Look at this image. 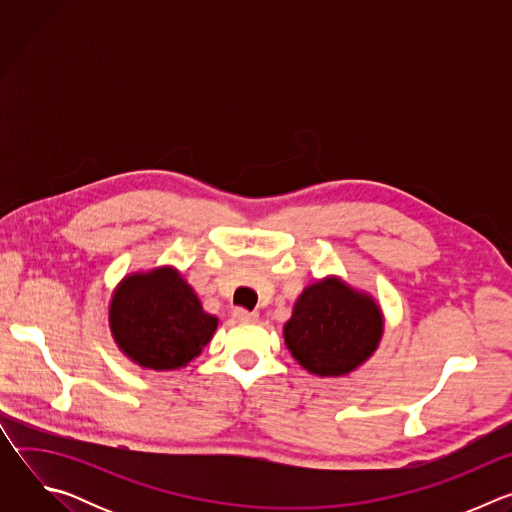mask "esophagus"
Returning a JSON list of instances; mask_svg holds the SVG:
<instances>
[{
	"label": "esophagus",
	"mask_w": 512,
	"mask_h": 512,
	"mask_svg": "<svg viewBox=\"0 0 512 512\" xmlns=\"http://www.w3.org/2000/svg\"><path fill=\"white\" fill-rule=\"evenodd\" d=\"M233 318H235L237 322H255V320L259 318V314H257V312H249V310H245V308H235V310H233Z\"/></svg>",
	"instance_id": "obj_1"
}]
</instances>
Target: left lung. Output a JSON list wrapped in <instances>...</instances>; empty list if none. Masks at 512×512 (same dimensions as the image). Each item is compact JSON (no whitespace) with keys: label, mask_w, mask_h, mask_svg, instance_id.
I'll return each instance as SVG.
<instances>
[{"label":"left lung","mask_w":512,"mask_h":512,"mask_svg":"<svg viewBox=\"0 0 512 512\" xmlns=\"http://www.w3.org/2000/svg\"><path fill=\"white\" fill-rule=\"evenodd\" d=\"M381 336L383 314L375 300L336 277L306 287L283 326L291 356L320 377L354 371L377 350Z\"/></svg>","instance_id":"obj_1"}]
</instances>
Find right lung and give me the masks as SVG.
<instances>
[{"label":"right lung","instance_id":"1","mask_svg":"<svg viewBox=\"0 0 512 512\" xmlns=\"http://www.w3.org/2000/svg\"><path fill=\"white\" fill-rule=\"evenodd\" d=\"M216 322L172 267L125 277L109 308L117 346L139 367L154 371L186 367L210 342Z\"/></svg>","mask_w":512,"mask_h":512}]
</instances>
